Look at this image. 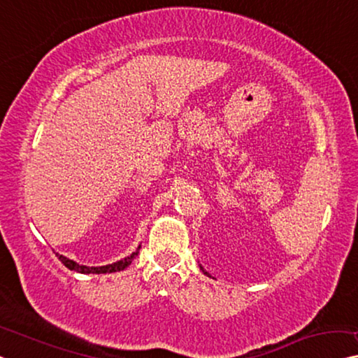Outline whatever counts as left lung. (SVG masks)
<instances>
[{
	"mask_svg": "<svg viewBox=\"0 0 358 358\" xmlns=\"http://www.w3.org/2000/svg\"><path fill=\"white\" fill-rule=\"evenodd\" d=\"M206 275H207V273H206Z\"/></svg>",
	"mask_w": 358,
	"mask_h": 358,
	"instance_id": "1",
	"label": "left lung"
}]
</instances>
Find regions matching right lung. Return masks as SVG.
<instances>
[{"instance_id": "obj_1", "label": "right lung", "mask_w": 358, "mask_h": 358, "mask_svg": "<svg viewBox=\"0 0 358 358\" xmlns=\"http://www.w3.org/2000/svg\"><path fill=\"white\" fill-rule=\"evenodd\" d=\"M138 252L140 250H136V252H133L131 255H128L124 260H119V262L115 264H110V265H104V266H87V265H78L77 262H73V260L64 257V255L56 254L57 257H59L61 262L67 266L69 270H73V271H78V273H114V271H120L127 268L128 265L131 264V260L136 257Z\"/></svg>"}]
</instances>
